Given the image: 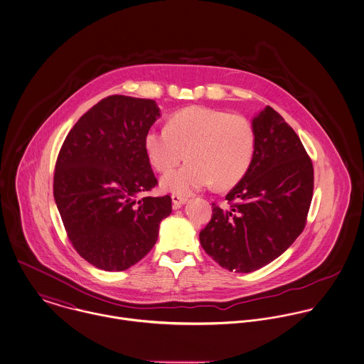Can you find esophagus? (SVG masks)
Returning a JSON list of instances; mask_svg holds the SVG:
<instances>
[{"label":"esophagus","instance_id":"obj_1","mask_svg":"<svg viewBox=\"0 0 364 364\" xmlns=\"http://www.w3.org/2000/svg\"><path fill=\"white\" fill-rule=\"evenodd\" d=\"M171 201H173V206L177 209V208L183 206L184 203H187L188 198H187V197H181V196H177V194H173V196H171Z\"/></svg>","mask_w":364,"mask_h":364}]
</instances>
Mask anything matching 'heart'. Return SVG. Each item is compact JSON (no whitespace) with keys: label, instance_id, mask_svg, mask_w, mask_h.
Instances as JSON below:
<instances>
[{"label":"heart","instance_id":"obj_1","mask_svg":"<svg viewBox=\"0 0 364 364\" xmlns=\"http://www.w3.org/2000/svg\"><path fill=\"white\" fill-rule=\"evenodd\" d=\"M144 145L149 162L161 173L188 152L189 162L166 173L161 186L188 197L213 184L218 188L237 184L252 161L255 138L251 124L240 114L191 106L171 114L166 128H151Z\"/></svg>","mask_w":364,"mask_h":364}]
</instances>
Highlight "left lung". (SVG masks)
<instances>
[{
	"label": "left lung",
	"mask_w": 364,
	"mask_h": 364,
	"mask_svg": "<svg viewBox=\"0 0 364 364\" xmlns=\"http://www.w3.org/2000/svg\"><path fill=\"white\" fill-rule=\"evenodd\" d=\"M255 146L239 184L212 203V218L200 233L202 248L220 267L252 272L277 259L306 226L313 198V163L293 131L267 106L251 122Z\"/></svg>",
	"instance_id": "obj_1"
}]
</instances>
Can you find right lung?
<instances>
[{
  "mask_svg": "<svg viewBox=\"0 0 364 364\" xmlns=\"http://www.w3.org/2000/svg\"><path fill=\"white\" fill-rule=\"evenodd\" d=\"M161 117L155 100L109 96L67 135L54 173V200L68 239L99 269L124 271L155 245L171 198L158 184L145 134Z\"/></svg>",
  "mask_w": 364,
  "mask_h": 364,
  "instance_id": "1",
  "label": "right lung"
}]
</instances>
